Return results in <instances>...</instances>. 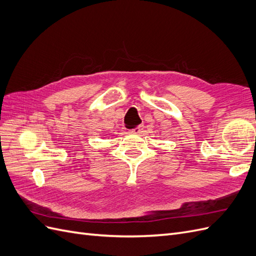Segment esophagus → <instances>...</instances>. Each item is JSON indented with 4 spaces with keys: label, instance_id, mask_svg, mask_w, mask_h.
Instances as JSON below:
<instances>
[{
    "label": "esophagus",
    "instance_id": "obj_1",
    "mask_svg": "<svg viewBox=\"0 0 256 256\" xmlns=\"http://www.w3.org/2000/svg\"><path fill=\"white\" fill-rule=\"evenodd\" d=\"M142 130H143V128L142 127H136V128H134V129H131V130H129L131 134H141L142 132Z\"/></svg>",
    "mask_w": 256,
    "mask_h": 256
}]
</instances>
